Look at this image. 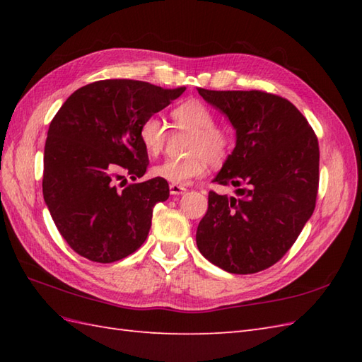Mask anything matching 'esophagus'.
Masks as SVG:
<instances>
[{
    "label": "esophagus",
    "instance_id": "esophagus-1",
    "mask_svg": "<svg viewBox=\"0 0 362 362\" xmlns=\"http://www.w3.org/2000/svg\"><path fill=\"white\" fill-rule=\"evenodd\" d=\"M169 191H171V194L179 196V194L187 193V188L183 185H177V183H171V185H169Z\"/></svg>",
    "mask_w": 362,
    "mask_h": 362
}]
</instances>
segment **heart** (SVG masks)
<instances>
[{"instance_id": "heart-1", "label": "heart", "mask_w": 362, "mask_h": 362, "mask_svg": "<svg viewBox=\"0 0 362 362\" xmlns=\"http://www.w3.org/2000/svg\"><path fill=\"white\" fill-rule=\"evenodd\" d=\"M173 127L189 132L187 157L168 158L152 169V174L177 185H185L191 179L202 177L210 163H226L233 148V136L227 129L216 126V115L209 105L187 99L171 110ZM168 126L158 117H148L138 127V140L149 156H158L168 143Z\"/></svg>"}]
</instances>
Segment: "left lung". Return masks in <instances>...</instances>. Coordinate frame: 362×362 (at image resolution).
I'll list each match as a JSON object with an SVG mask.
<instances>
[{"label": "left lung", "instance_id": "obj_1", "mask_svg": "<svg viewBox=\"0 0 362 362\" xmlns=\"http://www.w3.org/2000/svg\"><path fill=\"white\" fill-rule=\"evenodd\" d=\"M236 129V146L214 182L241 197L209 193L197 249L232 274H255L280 261L316 206L319 143L294 104L261 90L197 88Z\"/></svg>", "mask_w": 362, "mask_h": 362}]
</instances>
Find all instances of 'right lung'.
Returning a JSON list of instances; mask_svg holds the SVG:
<instances>
[{
  "instance_id": "right-lung-1",
  "label": "right lung",
  "mask_w": 362,
  "mask_h": 362,
  "mask_svg": "<svg viewBox=\"0 0 362 362\" xmlns=\"http://www.w3.org/2000/svg\"><path fill=\"white\" fill-rule=\"evenodd\" d=\"M183 91L132 79L96 81L76 90L52 118L43 197L59 233L81 257L115 263L146 241L153 205L169 197L168 182L153 177L118 189V180L144 175L149 157L138 127Z\"/></svg>"
}]
</instances>
